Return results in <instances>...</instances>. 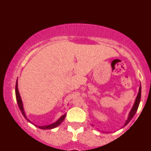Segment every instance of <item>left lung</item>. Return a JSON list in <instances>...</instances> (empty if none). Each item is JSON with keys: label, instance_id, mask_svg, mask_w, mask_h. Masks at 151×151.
Segmentation results:
<instances>
[{"label": "left lung", "instance_id": "obj_1", "mask_svg": "<svg viewBox=\"0 0 151 151\" xmlns=\"http://www.w3.org/2000/svg\"><path fill=\"white\" fill-rule=\"evenodd\" d=\"M140 98H141V85H140V87H139L138 94H137V98H136L135 102H134V106H133L132 109L131 111H130V112H129V116H128L126 122H125V124L124 125L127 124L129 123L130 121H131L132 119L133 118V116H134V114H135L136 111H137V109H138L139 102H140Z\"/></svg>", "mask_w": 151, "mask_h": 151}]
</instances>
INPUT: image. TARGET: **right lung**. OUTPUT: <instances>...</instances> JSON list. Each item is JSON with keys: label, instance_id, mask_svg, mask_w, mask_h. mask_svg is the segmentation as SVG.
<instances>
[{"label": "right lung", "instance_id": "1", "mask_svg": "<svg viewBox=\"0 0 151 151\" xmlns=\"http://www.w3.org/2000/svg\"><path fill=\"white\" fill-rule=\"evenodd\" d=\"M15 93H16V98H17V104H18L19 108L20 111H21L22 114H23V116H24V118L26 119L27 120L28 122H30V123H32V122H30V120L28 119L26 115H25L24 111L23 104H22V99H21V96H20L19 93V90H18V84H17V83H16ZM65 117H66V114L63 115L62 116H61V118H60L58 120V121L55 122V123H53V124H49V125H46V126H37V125L34 124H34L35 126H36V127H39L40 129H53V128L56 127H58V125H59L60 124H61V122H62L63 120H64Z\"/></svg>", "mask_w": 151, "mask_h": 151}]
</instances>
